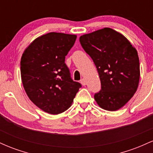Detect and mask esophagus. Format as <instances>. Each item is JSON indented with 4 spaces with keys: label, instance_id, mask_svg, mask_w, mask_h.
I'll return each instance as SVG.
<instances>
[{
    "label": "esophagus",
    "instance_id": "obj_1",
    "mask_svg": "<svg viewBox=\"0 0 153 153\" xmlns=\"http://www.w3.org/2000/svg\"><path fill=\"white\" fill-rule=\"evenodd\" d=\"M80 83L82 84V85H86V81H85V80L84 78H82L80 80Z\"/></svg>",
    "mask_w": 153,
    "mask_h": 153
}]
</instances>
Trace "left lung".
Wrapping results in <instances>:
<instances>
[{
  "mask_svg": "<svg viewBox=\"0 0 153 153\" xmlns=\"http://www.w3.org/2000/svg\"><path fill=\"white\" fill-rule=\"evenodd\" d=\"M80 42L94 61L101 80V91L95 94V100L105 110L119 109L138 87L140 61L136 49L110 28L82 35Z\"/></svg>",
  "mask_w": 153,
  "mask_h": 153,
  "instance_id": "8db88e82",
  "label": "left lung"
}]
</instances>
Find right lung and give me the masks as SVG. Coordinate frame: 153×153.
I'll return each instance as SVG.
<instances>
[{"label": "right lung", "mask_w": 153, "mask_h": 153, "mask_svg": "<svg viewBox=\"0 0 153 153\" xmlns=\"http://www.w3.org/2000/svg\"><path fill=\"white\" fill-rule=\"evenodd\" d=\"M77 36L50 32L36 38L22 54L21 75L29 99L44 111L58 114L71 106L80 82L73 81L65 56Z\"/></svg>", "instance_id": "right-lung-1"}]
</instances>
